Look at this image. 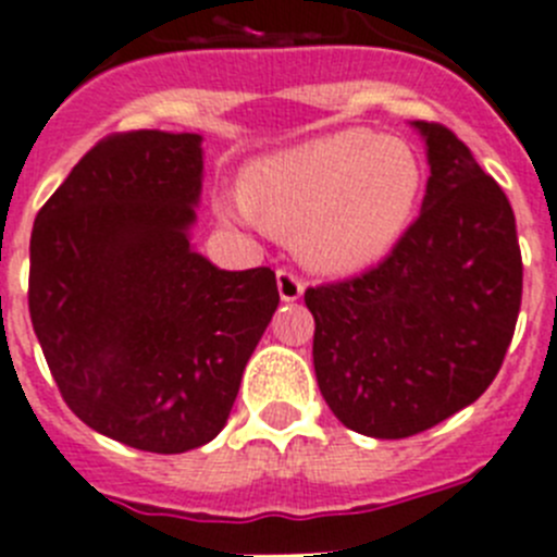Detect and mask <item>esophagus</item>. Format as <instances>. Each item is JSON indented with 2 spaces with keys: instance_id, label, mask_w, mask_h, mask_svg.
I'll return each instance as SVG.
<instances>
[{
  "instance_id": "1",
  "label": "esophagus",
  "mask_w": 557,
  "mask_h": 557,
  "mask_svg": "<svg viewBox=\"0 0 557 557\" xmlns=\"http://www.w3.org/2000/svg\"><path fill=\"white\" fill-rule=\"evenodd\" d=\"M275 284H278V295H282V301H298L304 295V282L293 270L282 268L275 270Z\"/></svg>"
}]
</instances>
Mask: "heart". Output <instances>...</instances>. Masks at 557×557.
<instances>
[{
    "label": "heart",
    "instance_id": "1",
    "mask_svg": "<svg viewBox=\"0 0 557 557\" xmlns=\"http://www.w3.org/2000/svg\"><path fill=\"white\" fill-rule=\"evenodd\" d=\"M424 178L410 141L346 127L253 161L243 191L220 195L218 209L228 220L293 234L309 268L357 273L401 243Z\"/></svg>",
    "mask_w": 557,
    "mask_h": 557
}]
</instances>
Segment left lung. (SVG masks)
I'll return each mask as SVG.
<instances>
[{"mask_svg":"<svg viewBox=\"0 0 557 557\" xmlns=\"http://www.w3.org/2000/svg\"><path fill=\"white\" fill-rule=\"evenodd\" d=\"M416 127L432 172L416 223L376 268L304 293L329 410L385 441L430 430L488 391L521 307L505 191L449 127Z\"/></svg>","mask_w":557,"mask_h":557,"instance_id":"left-lung-1","label":"left lung"}]
</instances>
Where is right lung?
<instances>
[{"label": "right lung", "mask_w": 557, "mask_h": 557, "mask_svg": "<svg viewBox=\"0 0 557 557\" xmlns=\"http://www.w3.org/2000/svg\"><path fill=\"white\" fill-rule=\"evenodd\" d=\"M198 133H111L41 206L29 321L69 410L156 455L218 437L278 287L270 268L218 270L189 245Z\"/></svg>", "instance_id": "1"}]
</instances>
